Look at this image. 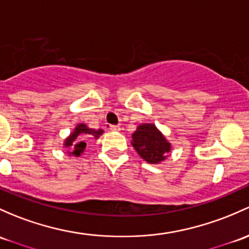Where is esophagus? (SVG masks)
<instances>
[{
  "label": "esophagus",
  "instance_id": "esophagus-1",
  "mask_svg": "<svg viewBox=\"0 0 249 249\" xmlns=\"http://www.w3.org/2000/svg\"><path fill=\"white\" fill-rule=\"evenodd\" d=\"M109 130H112V131H120V126L119 125H111Z\"/></svg>",
  "mask_w": 249,
  "mask_h": 249
}]
</instances>
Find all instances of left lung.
I'll return each instance as SVG.
<instances>
[{"label": "left lung", "instance_id": "8db88e82", "mask_svg": "<svg viewBox=\"0 0 249 249\" xmlns=\"http://www.w3.org/2000/svg\"><path fill=\"white\" fill-rule=\"evenodd\" d=\"M131 144L141 158L153 164L164 161L172 148L163 133L154 124L138 125L132 133Z\"/></svg>", "mask_w": 249, "mask_h": 249}]
</instances>
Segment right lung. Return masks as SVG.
Listing matches in <instances>:
<instances>
[{
	"label": "right lung",
	"mask_w": 249,
	"mask_h": 249,
	"mask_svg": "<svg viewBox=\"0 0 249 249\" xmlns=\"http://www.w3.org/2000/svg\"><path fill=\"white\" fill-rule=\"evenodd\" d=\"M103 133L104 130L90 129V127H88L87 125L83 124V123H80V124L76 125L74 131L65 138L64 146L69 149V150H68V154H69L70 156L78 158V156H81V154H83V151H85L86 149L85 140L89 138L90 136H93L95 140H98Z\"/></svg>",
	"instance_id": "add662e5"
}]
</instances>
